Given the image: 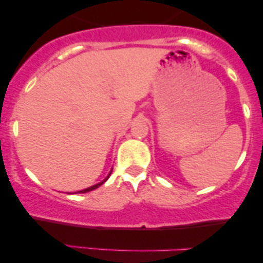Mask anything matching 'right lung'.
I'll return each instance as SVG.
<instances>
[{
  "label": "right lung",
  "instance_id": "add662e5",
  "mask_svg": "<svg viewBox=\"0 0 263 263\" xmlns=\"http://www.w3.org/2000/svg\"><path fill=\"white\" fill-rule=\"evenodd\" d=\"M112 172V171H111ZM111 172H110V174H111ZM110 174H108V176L105 178L104 180H102L101 183H99V184H95V185H92V186H90V188H86V189H84V190H80V192H77V193H87V192H91V190H93V189H96V188H99V186L101 185V184H104L105 182H106V180L108 179V177H110Z\"/></svg>",
  "mask_w": 263,
  "mask_h": 263
}]
</instances>
